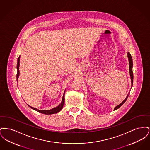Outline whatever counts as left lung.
<instances>
[{
  "mask_svg": "<svg viewBox=\"0 0 150 150\" xmlns=\"http://www.w3.org/2000/svg\"><path fill=\"white\" fill-rule=\"evenodd\" d=\"M127 56H128V58L129 63V74H130V79H131V84H132V86L131 88H132L133 86V59H132V57L131 54H130L129 52L127 53ZM129 95V93L127 95V97L125 98V100H124L120 104L118 105L117 106H116V107H115L114 110H116L118 108H119L120 107H121V106L125 102V101L127 100L128 97Z\"/></svg>",
  "mask_w": 150,
  "mask_h": 150,
  "instance_id": "8db88e82",
  "label": "left lung"
}]
</instances>
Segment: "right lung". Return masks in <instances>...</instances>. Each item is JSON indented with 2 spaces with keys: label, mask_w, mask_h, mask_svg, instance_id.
Returning <instances> with one entry per match:
<instances>
[{
  "label": "right lung",
  "mask_w": 150,
  "mask_h": 150,
  "mask_svg": "<svg viewBox=\"0 0 150 150\" xmlns=\"http://www.w3.org/2000/svg\"><path fill=\"white\" fill-rule=\"evenodd\" d=\"M20 56H19V57L17 59V81H18V77H19V75H20V71H19V67H20ZM64 93H65V91H64V95H63V97H62V102H61V103L57 106V107H54L53 108H52L50 110H38L36 108L34 107H31L30 106H29V107H30L31 108L35 110L36 111L40 112V113H42V114H44L46 115H50L53 114H57L58 112H59L62 108H63V106L64 105Z\"/></svg>",
  "instance_id": "obj_1"
}]
</instances>
